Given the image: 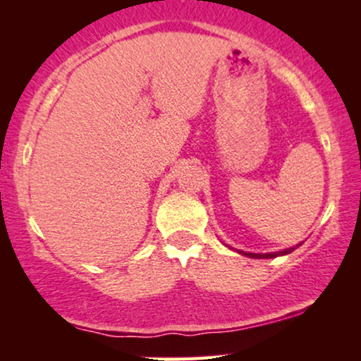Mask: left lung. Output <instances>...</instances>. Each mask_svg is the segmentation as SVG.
<instances>
[{"label":"left lung","mask_w":361,"mask_h":361,"mask_svg":"<svg viewBox=\"0 0 361 361\" xmlns=\"http://www.w3.org/2000/svg\"><path fill=\"white\" fill-rule=\"evenodd\" d=\"M298 246H294V248H288L284 251H278V253H264V255H259V253H245V251H238V253L248 256V258H259V259H264V258H276V256H283V255H289L290 251H294Z\"/></svg>","instance_id":"8db88e82"}]
</instances>
